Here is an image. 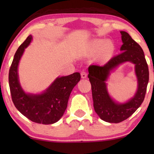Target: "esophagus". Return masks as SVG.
I'll return each instance as SVG.
<instances>
[{
    "mask_svg": "<svg viewBox=\"0 0 154 154\" xmlns=\"http://www.w3.org/2000/svg\"><path fill=\"white\" fill-rule=\"evenodd\" d=\"M81 77L83 78V79H85V78L87 77V75H88L87 72H86V71H84V70H83V71H81Z\"/></svg>",
    "mask_w": 154,
    "mask_h": 154,
    "instance_id": "esophagus-1",
    "label": "esophagus"
}]
</instances>
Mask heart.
<instances>
[{
    "label": "heart",
    "mask_w": 154,
    "mask_h": 154,
    "mask_svg": "<svg viewBox=\"0 0 154 154\" xmlns=\"http://www.w3.org/2000/svg\"><path fill=\"white\" fill-rule=\"evenodd\" d=\"M102 42L101 41L94 42L93 43V48L95 50H99L100 48L101 45H102ZM102 50L105 55H109L113 50V44L110 41L105 42L102 45Z\"/></svg>",
    "instance_id": "b5f03b06"
}]
</instances>
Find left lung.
Segmentation results:
<instances>
[{"instance_id":"left-lung-1","label":"left lung","mask_w":154,"mask_h":154,"mask_svg":"<svg viewBox=\"0 0 154 154\" xmlns=\"http://www.w3.org/2000/svg\"><path fill=\"white\" fill-rule=\"evenodd\" d=\"M121 33L123 41L121 53L111 58L104 66L93 64L88 67L94 111L101 119L108 123H121L135 112L144 100L149 79L148 64L142 48L127 32L121 31ZM125 61L136 65L138 89L130 101L125 104H118L108 95L105 82L111 70Z\"/></svg>"}]
</instances>
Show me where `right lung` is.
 <instances>
[{
  "mask_svg": "<svg viewBox=\"0 0 154 154\" xmlns=\"http://www.w3.org/2000/svg\"><path fill=\"white\" fill-rule=\"evenodd\" d=\"M29 35L17 50L9 71V85L12 100L20 112L34 123L48 125L57 122L67 107L70 94L81 80L79 72L57 78L48 90L41 94H26L18 80L17 67L24 49L30 44Z\"/></svg>",
  "mask_w": 154,
  "mask_h": 154,
  "instance_id": "1",
  "label": "right lung"
}]
</instances>
